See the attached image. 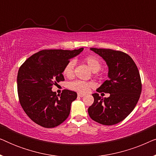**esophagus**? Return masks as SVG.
<instances>
[{"label":"esophagus","mask_w":156,"mask_h":156,"mask_svg":"<svg viewBox=\"0 0 156 156\" xmlns=\"http://www.w3.org/2000/svg\"><path fill=\"white\" fill-rule=\"evenodd\" d=\"M84 94H80V93H79L78 94V97H84Z\"/></svg>","instance_id":"34e87169"}]
</instances>
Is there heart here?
I'll list each match as a JSON object with an SVG mask.
<instances>
[{
  "mask_svg": "<svg viewBox=\"0 0 156 156\" xmlns=\"http://www.w3.org/2000/svg\"><path fill=\"white\" fill-rule=\"evenodd\" d=\"M85 61L89 68L92 70L94 72H96L99 71L101 68V61L99 60V59L97 57L93 56H88L86 57ZM75 65V62L73 59H71L67 63V65H65V67H64L63 69V74L64 75L67 76V77H70L72 76L74 72V67ZM92 86V84L90 82H84V81H80V80H76L74 82H72L69 84V88L75 90L76 91L81 93H85L89 91V89L90 87Z\"/></svg>",
  "mask_w": 156,
  "mask_h": 156,
  "instance_id": "heart-1",
  "label": "heart"
}]
</instances>
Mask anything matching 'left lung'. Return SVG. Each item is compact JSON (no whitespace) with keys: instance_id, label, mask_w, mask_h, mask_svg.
<instances>
[{"instance_id":"1","label":"left lung","mask_w":156,"mask_h":156,"mask_svg":"<svg viewBox=\"0 0 156 156\" xmlns=\"http://www.w3.org/2000/svg\"><path fill=\"white\" fill-rule=\"evenodd\" d=\"M108 66V80L97 89L110 94L108 98L92 94L94 103L88 108L89 116L103 125L116 124L133 110L141 93V81L137 66L129 55L111 49L90 48Z\"/></svg>"}]
</instances>
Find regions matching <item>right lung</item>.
<instances>
[{
	"mask_svg": "<svg viewBox=\"0 0 156 156\" xmlns=\"http://www.w3.org/2000/svg\"><path fill=\"white\" fill-rule=\"evenodd\" d=\"M83 50H42L30 57L20 67L17 76L19 101L24 112L37 124L54 128L69 116L77 94L65 89L61 95H57L52 88L65 80L64 67Z\"/></svg>",
	"mask_w": 156,
	"mask_h": 156,
	"instance_id": "1",
	"label": "right lung"
}]
</instances>
